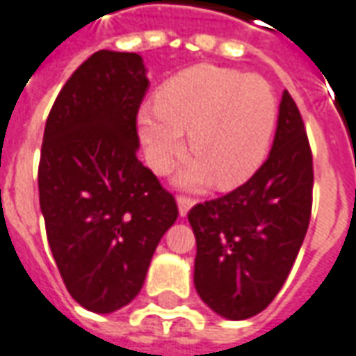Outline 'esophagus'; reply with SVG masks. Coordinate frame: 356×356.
<instances>
[{"mask_svg": "<svg viewBox=\"0 0 356 356\" xmlns=\"http://www.w3.org/2000/svg\"><path fill=\"white\" fill-rule=\"evenodd\" d=\"M194 206L193 198H186V196H177V208H179V216L186 217L188 209Z\"/></svg>", "mask_w": 356, "mask_h": 356, "instance_id": "34e87169", "label": "esophagus"}]
</instances>
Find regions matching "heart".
Here are the masks:
<instances>
[{"label": "heart", "mask_w": 356, "mask_h": 356, "mask_svg": "<svg viewBox=\"0 0 356 356\" xmlns=\"http://www.w3.org/2000/svg\"><path fill=\"white\" fill-rule=\"evenodd\" d=\"M278 120L273 88L259 76L216 65L186 68L163 83L154 104L139 112L148 163L165 171L185 148L194 154L179 185L219 188L244 185L267 160Z\"/></svg>", "instance_id": "heart-1"}]
</instances>
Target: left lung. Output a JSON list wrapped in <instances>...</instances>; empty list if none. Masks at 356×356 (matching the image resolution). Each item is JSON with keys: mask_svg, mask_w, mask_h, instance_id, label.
<instances>
[{"mask_svg": "<svg viewBox=\"0 0 356 356\" xmlns=\"http://www.w3.org/2000/svg\"><path fill=\"white\" fill-rule=\"evenodd\" d=\"M311 206V147L298 104L284 91L273 148L259 171L236 191L188 211L202 301L229 321L267 309L298 257Z\"/></svg>", "mask_w": 356, "mask_h": 356, "instance_id": "1", "label": "left lung"}]
</instances>
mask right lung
Listing matches in <instances>:
<instances>
[{"label":"right lung","mask_w":356,"mask_h":356,"mask_svg":"<svg viewBox=\"0 0 356 356\" xmlns=\"http://www.w3.org/2000/svg\"><path fill=\"white\" fill-rule=\"evenodd\" d=\"M148 78L137 53L97 51L60 89L38 170L51 254L78 303L114 313L137 298L177 204L137 158Z\"/></svg>","instance_id":"obj_1"}]
</instances>
